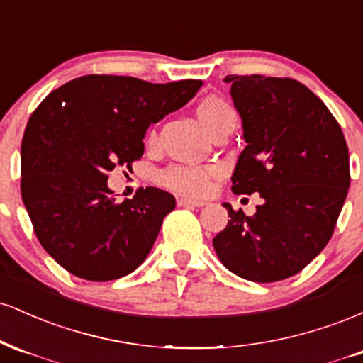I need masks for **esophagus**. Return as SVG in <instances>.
<instances>
[{
	"label": "esophagus",
	"instance_id": "obj_1",
	"mask_svg": "<svg viewBox=\"0 0 363 363\" xmlns=\"http://www.w3.org/2000/svg\"><path fill=\"white\" fill-rule=\"evenodd\" d=\"M179 206H193V208H201L205 206V201H198V199H189V198H179L177 199Z\"/></svg>",
	"mask_w": 363,
	"mask_h": 363
}]
</instances>
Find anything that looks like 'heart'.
Segmentation results:
<instances>
[{
    "label": "heart",
    "instance_id": "b5f03b06",
    "mask_svg": "<svg viewBox=\"0 0 363 363\" xmlns=\"http://www.w3.org/2000/svg\"><path fill=\"white\" fill-rule=\"evenodd\" d=\"M196 116L208 133H213L227 121L235 119V111L227 101L216 95L201 99L196 107ZM155 140V133H150L148 141ZM218 174L215 167L199 165H170L157 174V182L174 193L186 196H205L211 187V181Z\"/></svg>",
    "mask_w": 363,
    "mask_h": 363
}]
</instances>
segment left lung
I'll return each mask as SVG.
<instances>
[{
    "instance_id": "obj_1",
    "label": "left lung",
    "mask_w": 363,
    "mask_h": 363,
    "mask_svg": "<svg viewBox=\"0 0 363 363\" xmlns=\"http://www.w3.org/2000/svg\"><path fill=\"white\" fill-rule=\"evenodd\" d=\"M245 148L232 191L259 193L247 216L228 203L227 227L213 239L218 259L237 277L280 281L326 247L350 187V157L338 121L294 78L228 74Z\"/></svg>"
}]
</instances>
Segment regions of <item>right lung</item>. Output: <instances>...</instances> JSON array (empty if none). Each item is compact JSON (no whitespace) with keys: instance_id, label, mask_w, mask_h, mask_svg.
I'll list each match as a JSON object with an SVG mask.
<instances>
[{"instance_id":"add662e5","label":"right lung","mask_w":363,"mask_h":363,"mask_svg":"<svg viewBox=\"0 0 363 363\" xmlns=\"http://www.w3.org/2000/svg\"><path fill=\"white\" fill-rule=\"evenodd\" d=\"M201 85L86 74L52 90L32 112L20 189L40 245L66 272L109 281L147 259L176 198L140 187L116 203L107 172L140 160L150 124L186 106Z\"/></svg>"}]
</instances>
